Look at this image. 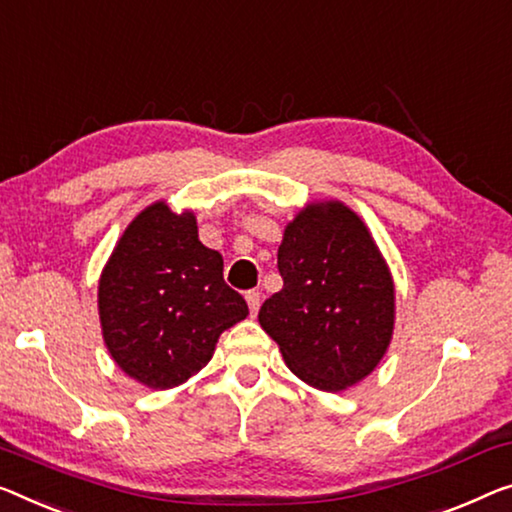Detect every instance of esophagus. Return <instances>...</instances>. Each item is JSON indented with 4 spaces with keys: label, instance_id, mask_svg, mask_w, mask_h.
Listing matches in <instances>:
<instances>
[{
    "label": "esophagus",
    "instance_id": "34e87169",
    "mask_svg": "<svg viewBox=\"0 0 512 512\" xmlns=\"http://www.w3.org/2000/svg\"><path fill=\"white\" fill-rule=\"evenodd\" d=\"M246 301H248V308H250V312H253V315H257V310H259V292L257 289H250V292H246Z\"/></svg>",
    "mask_w": 512,
    "mask_h": 512
}]
</instances>
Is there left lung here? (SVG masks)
<instances>
[{
	"label": "left lung",
	"instance_id": "obj_1",
	"mask_svg": "<svg viewBox=\"0 0 512 512\" xmlns=\"http://www.w3.org/2000/svg\"><path fill=\"white\" fill-rule=\"evenodd\" d=\"M278 271L259 324L287 368L326 393L368 377L391 345L395 287L363 220L338 200L310 202L285 227Z\"/></svg>",
	"mask_w": 512,
	"mask_h": 512
}]
</instances>
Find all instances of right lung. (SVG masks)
I'll use <instances>...</instances> for the list:
<instances>
[{
	"instance_id": "right-lung-1",
	"label": "right lung",
	"mask_w": 512,
	"mask_h": 512,
	"mask_svg": "<svg viewBox=\"0 0 512 512\" xmlns=\"http://www.w3.org/2000/svg\"><path fill=\"white\" fill-rule=\"evenodd\" d=\"M248 305L223 278V255L197 236L193 211L154 202L137 213L98 280V317L114 363L165 391L211 361Z\"/></svg>"
}]
</instances>
